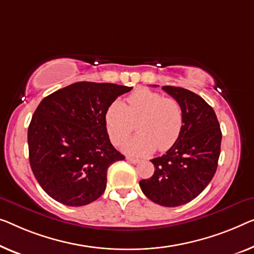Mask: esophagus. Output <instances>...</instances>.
<instances>
[{
    "label": "esophagus",
    "mask_w": 254,
    "mask_h": 254,
    "mask_svg": "<svg viewBox=\"0 0 254 254\" xmlns=\"http://www.w3.org/2000/svg\"><path fill=\"white\" fill-rule=\"evenodd\" d=\"M127 162H130V163H132V164H137V163H139V160L138 158H133V157H127Z\"/></svg>",
    "instance_id": "1"
}]
</instances>
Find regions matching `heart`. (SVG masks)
<instances>
[{"instance_id":"b5f03b06","label":"heart","mask_w":254,"mask_h":254,"mask_svg":"<svg viewBox=\"0 0 254 254\" xmlns=\"http://www.w3.org/2000/svg\"><path fill=\"white\" fill-rule=\"evenodd\" d=\"M139 134L123 146L133 156H147L157 148L165 151L175 145L184 127V111L175 98L141 88L127 98V105L114 100L105 113V126L109 139L122 145L134 130Z\"/></svg>"}]
</instances>
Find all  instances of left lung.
Wrapping results in <instances>:
<instances>
[{
    "mask_svg": "<svg viewBox=\"0 0 254 254\" xmlns=\"http://www.w3.org/2000/svg\"><path fill=\"white\" fill-rule=\"evenodd\" d=\"M162 89L183 107V131L163 156L151 160L154 175L139 185L154 203L175 207L197 197L210 184L217 171L222 134L213 108L203 98L184 88Z\"/></svg>",
    "mask_w": 254,
    "mask_h": 254,
    "instance_id": "1",
    "label": "left lung"
}]
</instances>
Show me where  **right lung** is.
I'll return each mask as SVG.
<instances>
[{
  "label": "right lung",
  "instance_id": "obj_1",
  "mask_svg": "<svg viewBox=\"0 0 254 254\" xmlns=\"http://www.w3.org/2000/svg\"><path fill=\"white\" fill-rule=\"evenodd\" d=\"M131 90L113 83L77 82L37 106L27 133L29 163L50 197L83 206L104 194L108 168L124 160L109 140L105 113Z\"/></svg>",
  "mask_w": 254,
  "mask_h": 254
}]
</instances>
